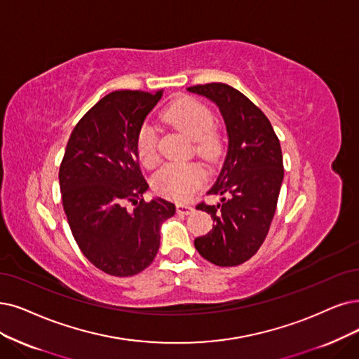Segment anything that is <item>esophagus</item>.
<instances>
[{
  "label": "esophagus",
  "mask_w": 359,
  "mask_h": 359,
  "mask_svg": "<svg viewBox=\"0 0 359 359\" xmlns=\"http://www.w3.org/2000/svg\"><path fill=\"white\" fill-rule=\"evenodd\" d=\"M193 210H194V208L190 205H177V212L180 215H190V213H193Z\"/></svg>",
  "instance_id": "esophagus-1"
}]
</instances>
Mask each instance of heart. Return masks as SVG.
Wrapping results in <instances>:
<instances>
[{
    "instance_id": "1",
    "label": "heart",
    "mask_w": 359,
    "mask_h": 359,
    "mask_svg": "<svg viewBox=\"0 0 359 359\" xmlns=\"http://www.w3.org/2000/svg\"><path fill=\"white\" fill-rule=\"evenodd\" d=\"M166 123L174 126L193 141V151L208 162L217 161L222 153V135L213 125L212 110L193 97H178L162 113ZM137 154L146 168L159 163L157 134L150 125H142L137 134ZM203 172L196 165H166L153 178V187L157 193L178 202L189 200L200 182Z\"/></svg>"
}]
</instances>
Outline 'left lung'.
<instances>
[{
  "instance_id": "8db88e82",
  "label": "left lung",
  "mask_w": 359,
  "mask_h": 359,
  "mask_svg": "<svg viewBox=\"0 0 359 359\" xmlns=\"http://www.w3.org/2000/svg\"><path fill=\"white\" fill-rule=\"evenodd\" d=\"M187 90L219 107L228 133L224 166L208 191L221 196V203L196 206L210 213L215 226L194 246L215 265L236 266L262 246L274 218L284 177L280 140L264 111L229 85L212 82Z\"/></svg>"
}]
</instances>
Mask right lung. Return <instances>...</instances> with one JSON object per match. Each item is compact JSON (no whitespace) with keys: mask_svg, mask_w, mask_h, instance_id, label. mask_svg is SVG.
I'll return each mask as SVG.
<instances>
[{"mask_svg":"<svg viewBox=\"0 0 359 359\" xmlns=\"http://www.w3.org/2000/svg\"><path fill=\"white\" fill-rule=\"evenodd\" d=\"M162 94L122 90L103 97L74 128L60 165L70 231L83 256L109 276L144 271L159 250L162 222L175 213L165 198H142L149 184L137 154V134Z\"/></svg>","mask_w":359,"mask_h":359,"instance_id":"add662e5","label":"right lung"}]
</instances>
